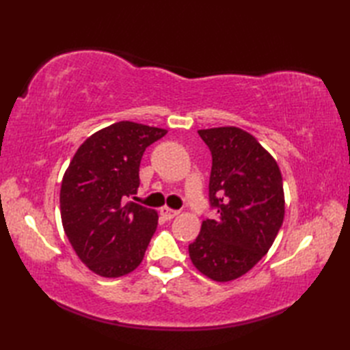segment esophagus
I'll use <instances>...</instances> for the list:
<instances>
[{
    "label": "esophagus",
    "instance_id": "1",
    "mask_svg": "<svg viewBox=\"0 0 350 350\" xmlns=\"http://www.w3.org/2000/svg\"><path fill=\"white\" fill-rule=\"evenodd\" d=\"M159 212H161V215H162V218H165L167 221H168V219H173L174 217H177V215H179V211L170 209V207H167V206L161 207Z\"/></svg>",
    "mask_w": 350,
    "mask_h": 350
}]
</instances>
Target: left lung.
I'll return each mask as SVG.
<instances>
[{
	"instance_id": "left-lung-1",
	"label": "left lung",
	"mask_w": 350,
	"mask_h": 350,
	"mask_svg": "<svg viewBox=\"0 0 350 350\" xmlns=\"http://www.w3.org/2000/svg\"><path fill=\"white\" fill-rule=\"evenodd\" d=\"M211 148V204L217 219H206L189 245L191 262L213 281L242 277L258 263L284 219V189L277 161L258 141L236 126L200 129Z\"/></svg>"
}]
</instances>
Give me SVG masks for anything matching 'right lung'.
I'll list each match as a JSON object with an SVG mask.
<instances>
[{"label":"right lung","mask_w":350,"mask_h":350,"mask_svg":"<svg viewBox=\"0 0 350 350\" xmlns=\"http://www.w3.org/2000/svg\"><path fill=\"white\" fill-rule=\"evenodd\" d=\"M167 131L133 122L109 124L79 146L63 176L64 233L88 269L117 278L137 269L158 227V212L126 198L137 194L146 147Z\"/></svg>","instance_id":"add662e5"}]
</instances>
